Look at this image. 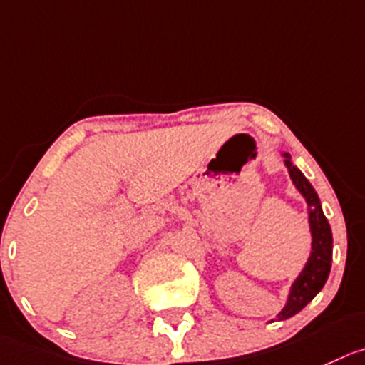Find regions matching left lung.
Returning <instances> with one entry per match:
<instances>
[{"label": "left lung", "mask_w": 365, "mask_h": 365, "mask_svg": "<svg viewBox=\"0 0 365 365\" xmlns=\"http://www.w3.org/2000/svg\"><path fill=\"white\" fill-rule=\"evenodd\" d=\"M283 158V165L289 170V175L292 179L294 186L297 192L304 197L308 206V225H310L312 235V249L310 256H308L307 263H304L303 270L299 276L292 281L289 290V297L287 303L281 308L279 314L276 315L272 321H284V319L292 317L297 312L303 310L315 296L322 290L326 279L331 270V255H333V237L331 227H329L328 220H326L324 213H322L321 200H319L317 192L314 186L310 185V180L303 175L299 168L292 163L289 152H281Z\"/></svg>", "instance_id": "left-lung-1"}]
</instances>
